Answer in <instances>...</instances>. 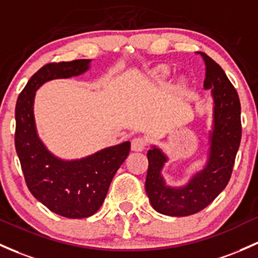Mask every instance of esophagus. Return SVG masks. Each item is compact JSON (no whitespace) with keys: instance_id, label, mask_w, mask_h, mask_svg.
Returning a JSON list of instances; mask_svg holds the SVG:
<instances>
[{"instance_id":"34e87169","label":"esophagus","mask_w":258,"mask_h":258,"mask_svg":"<svg viewBox=\"0 0 258 258\" xmlns=\"http://www.w3.org/2000/svg\"><path fill=\"white\" fill-rule=\"evenodd\" d=\"M147 146V141L143 137H136L132 140L131 148L135 152H142Z\"/></svg>"}]
</instances>
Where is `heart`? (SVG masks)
Here are the masks:
<instances>
[{
	"mask_svg": "<svg viewBox=\"0 0 258 258\" xmlns=\"http://www.w3.org/2000/svg\"><path fill=\"white\" fill-rule=\"evenodd\" d=\"M166 73H168V70H165V69L161 70L158 75H155V79H157V81H161V79L165 77Z\"/></svg>",
	"mask_w": 258,
	"mask_h": 258,
	"instance_id": "b5f03b06",
	"label": "heart"
}]
</instances>
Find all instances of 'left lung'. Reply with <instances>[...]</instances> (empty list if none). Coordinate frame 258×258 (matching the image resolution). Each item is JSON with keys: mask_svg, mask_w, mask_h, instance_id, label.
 Here are the masks:
<instances>
[{"mask_svg": "<svg viewBox=\"0 0 258 258\" xmlns=\"http://www.w3.org/2000/svg\"><path fill=\"white\" fill-rule=\"evenodd\" d=\"M201 56L206 66L203 87L211 89L213 98V126L209 132L205 168L197 171L186 185L170 187L161 175L168 157L155 146L147 153L149 163L147 196L152 207L165 216H191L211 205L230 180L241 141V106L236 89L216 61L205 52H201Z\"/></svg>", "mask_w": 258, "mask_h": 258, "instance_id": "8db88e82", "label": "left lung"}]
</instances>
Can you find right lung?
Wrapping results in <instances>:
<instances>
[{"label":"right lung","instance_id":"1","mask_svg":"<svg viewBox=\"0 0 258 258\" xmlns=\"http://www.w3.org/2000/svg\"><path fill=\"white\" fill-rule=\"evenodd\" d=\"M90 60L45 64L28 81L16 105L14 143L28 188L51 212L72 219L97 213L112 177L128 155L131 143L127 141L107 147L81 159H60L38 136L34 99L44 83L76 77L87 72Z\"/></svg>","mask_w":258,"mask_h":258}]
</instances>
